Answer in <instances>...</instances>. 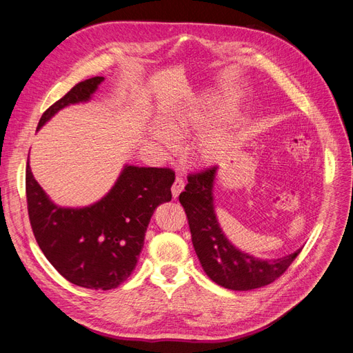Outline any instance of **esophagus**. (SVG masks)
I'll list each match as a JSON object with an SVG mask.
<instances>
[{"label":"esophagus","mask_w":353,"mask_h":353,"mask_svg":"<svg viewBox=\"0 0 353 353\" xmlns=\"http://www.w3.org/2000/svg\"><path fill=\"white\" fill-rule=\"evenodd\" d=\"M184 185H185V183H184L183 176L176 175V178H175V181H174V185H172V196H174V199H176V197L179 196L181 191L184 190Z\"/></svg>","instance_id":"obj_1"}]
</instances>
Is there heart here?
Returning <instances> with one entry per match:
<instances>
[{
    "instance_id": "obj_1",
    "label": "heart",
    "mask_w": 353,
    "mask_h": 353,
    "mask_svg": "<svg viewBox=\"0 0 353 353\" xmlns=\"http://www.w3.org/2000/svg\"><path fill=\"white\" fill-rule=\"evenodd\" d=\"M188 122L183 119H176L166 123V131H157L156 138L162 143L166 148H174L176 140L175 138L183 137L187 130ZM227 140L225 137L218 132H209L200 137L197 143V156L205 160V162H212V160L219 159L227 150Z\"/></svg>"
}]
</instances>
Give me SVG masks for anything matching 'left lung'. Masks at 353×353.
<instances>
[{
    "label": "left lung",
    "mask_w": 353,
    "mask_h": 353,
    "mask_svg": "<svg viewBox=\"0 0 353 353\" xmlns=\"http://www.w3.org/2000/svg\"><path fill=\"white\" fill-rule=\"evenodd\" d=\"M216 170L218 166H212L188 174V184L179 194L197 258L209 279L221 287L245 292L268 285L280 279L302 249L279 259L263 261L232 245L219 227L213 206Z\"/></svg>",
    "instance_id": "left-lung-1"
}]
</instances>
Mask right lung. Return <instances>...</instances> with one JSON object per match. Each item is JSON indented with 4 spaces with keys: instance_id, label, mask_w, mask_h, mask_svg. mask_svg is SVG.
<instances>
[{
    "instance_id": "1",
    "label": "right lung",
    "mask_w": 353,
    "mask_h": 353,
    "mask_svg": "<svg viewBox=\"0 0 353 353\" xmlns=\"http://www.w3.org/2000/svg\"><path fill=\"white\" fill-rule=\"evenodd\" d=\"M104 81L85 79L41 116L38 130L69 104L88 101ZM175 172L126 165L112 190L85 208L54 205L26 165V200L32 231L42 253L72 284L112 290L132 274L154 209L170 201Z\"/></svg>"
}]
</instances>
